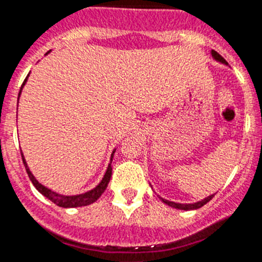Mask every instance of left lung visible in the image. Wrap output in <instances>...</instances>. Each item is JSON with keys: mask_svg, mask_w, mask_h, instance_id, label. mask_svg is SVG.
<instances>
[{"mask_svg": "<svg viewBox=\"0 0 262 262\" xmlns=\"http://www.w3.org/2000/svg\"><path fill=\"white\" fill-rule=\"evenodd\" d=\"M211 55H213V57L215 58L216 61H219V62H223V63H227L226 62L225 58L222 57V56L219 55L218 52L215 51H211ZM214 197V194L209 195V197H206V199H204L202 201H199V202H194V204H178V202H173V201H168V200H164L160 197V200L164 202L166 205H168V206L171 207H175V209H179V210H194V209H200V207L204 206L205 204H207V202L210 201L211 199Z\"/></svg>", "mask_w": 262, "mask_h": 262, "instance_id": "1", "label": "left lung"}]
</instances>
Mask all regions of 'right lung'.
Listing matches in <instances>:
<instances>
[{"mask_svg": "<svg viewBox=\"0 0 262 262\" xmlns=\"http://www.w3.org/2000/svg\"><path fill=\"white\" fill-rule=\"evenodd\" d=\"M27 77H28V75H27ZM26 81H27V78L25 79L23 84L26 83ZM23 84H22V87H23ZM20 90H22V89H20ZM19 95H20V91H19ZM112 157H114V154H112ZM112 157H111V162H112ZM22 159H23V164H25V167H26V171H27V173H28V178H30V180L32 181V184L35 185V188H36V189L39 190L41 194L46 195L49 201H52L53 204H56L57 206H61V207L86 206V205H90V204H93V202H95L96 200H98L99 197L103 194V192L107 189V185H108V183H110V180H111V176H112V167H111V164H110V166H108V168H107V172H105L104 178H103V180L99 183V185L96 188H94V189H91V190H89V192L83 193V194L61 195V194H58V193H56V192H52L51 189L46 188L44 185H41V184H40L39 181H37L36 179L34 178V175H32L31 171H30V168L27 167V163H26L25 158H23V154H22Z\"/></svg>", "mask_w": 262, "mask_h": 262, "instance_id": "right-lung-1", "label": "right lung"}]
</instances>
